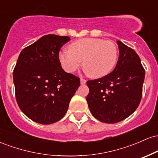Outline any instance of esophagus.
Returning <instances> with one entry per match:
<instances>
[{"mask_svg":"<svg viewBox=\"0 0 158 158\" xmlns=\"http://www.w3.org/2000/svg\"><path fill=\"white\" fill-rule=\"evenodd\" d=\"M86 80H85V79H80V83H81V85H85V83H86Z\"/></svg>","mask_w":158,"mask_h":158,"instance_id":"obj_1","label":"esophagus"}]
</instances>
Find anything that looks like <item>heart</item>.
Returning a JSON list of instances; mask_svg holds the SVG:
<instances>
[{
    "mask_svg": "<svg viewBox=\"0 0 158 158\" xmlns=\"http://www.w3.org/2000/svg\"><path fill=\"white\" fill-rule=\"evenodd\" d=\"M69 50L59 52V60L65 71L73 73L80 67L92 78L106 76L114 68L118 50L114 43L95 38H85L73 41Z\"/></svg>",
    "mask_w": 158,
    "mask_h": 158,
    "instance_id": "heart-1",
    "label": "heart"
}]
</instances>
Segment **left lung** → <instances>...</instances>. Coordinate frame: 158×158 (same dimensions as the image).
<instances>
[{"label":"left lung","instance_id":"8db88e82","mask_svg":"<svg viewBox=\"0 0 158 158\" xmlns=\"http://www.w3.org/2000/svg\"><path fill=\"white\" fill-rule=\"evenodd\" d=\"M119 58L111 73L87 81V102L92 115L106 123L120 122L137 109L142 97L145 70L133 49L117 41Z\"/></svg>","mask_w":158,"mask_h":158}]
</instances>
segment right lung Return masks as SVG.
I'll return each mask as SVG.
<instances>
[{"mask_svg": "<svg viewBox=\"0 0 158 158\" xmlns=\"http://www.w3.org/2000/svg\"><path fill=\"white\" fill-rule=\"evenodd\" d=\"M69 36H42L21 52L13 72L15 97L20 109L43 125L60 120L80 79L61 67L59 52Z\"/></svg>", "mask_w": 158, "mask_h": 158, "instance_id": "add662e5", "label": "right lung"}]
</instances>
